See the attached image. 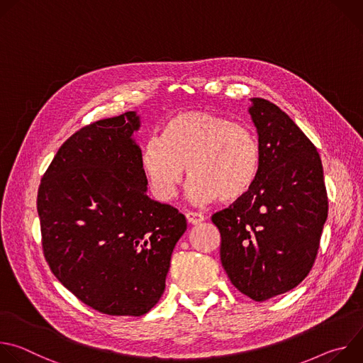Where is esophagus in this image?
I'll list each match as a JSON object with an SVG mask.
<instances>
[{"mask_svg": "<svg viewBox=\"0 0 363 363\" xmlns=\"http://www.w3.org/2000/svg\"><path fill=\"white\" fill-rule=\"evenodd\" d=\"M185 217H186L188 224H191V225H196V224H199V223H202L205 220L203 216H201L198 213H186Z\"/></svg>", "mask_w": 363, "mask_h": 363, "instance_id": "obj_1", "label": "esophagus"}]
</instances>
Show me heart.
<instances>
[{"label":"heart","instance_id":"b5f03b06","mask_svg":"<svg viewBox=\"0 0 363 363\" xmlns=\"http://www.w3.org/2000/svg\"><path fill=\"white\" fill-rule=\"evenodd\" d=\"M140 169L161 201L175 196L185 175L194 202L231 203L254 186L262 167V146L245 125L206 111L174 116L161 140L149 139L140 152Z\"/></svg>","mask_w":363,"mask_h":363}]
</instances>
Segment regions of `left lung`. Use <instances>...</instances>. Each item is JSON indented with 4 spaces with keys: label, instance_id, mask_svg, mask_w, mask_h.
<instances>
[{
    "label": "left lung",
    "instance_id": "left-lung-1",
    "mask_svg": "<svg viewBox=\"0 0 363 363\" xmlns=\"http://www.w3.org/2000/svg\"><path fill=\"white\" fill-rule=\"evenodd\" d=\"M251 101L260 174L244 198L211 220L221 234L220 257L231 283L264 301L294 289L312 270L329 203L312 140L274 103Z\"/></svg>",
    "mask_w": 363,
    "mask_h": 363
}]
</instances>
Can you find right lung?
<instances>
[{
  "label": "right lung",
  "instance_id": "1",
  "mask_svg": "<svg viewBox=\"0 0 363 363\" xmlns=\"http://www.w3.org/2000/svg\"><path fill=\"white\" fill-rule=\"evenodd\" d=\"M135 112L73 133L37 195L45 262L79 300L109 316H142L157 304L177 241V208L150 199L140 169Z\"/></svg>",
  "mask_w": 363,
  "mask_h": 363
}]
</instances>
